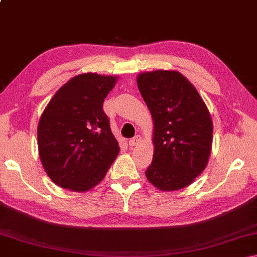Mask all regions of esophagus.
<instances>
[{"label":"esophagus","mask_w":257,"mask_h":257,"mask_svg":"<svg viewBox=\"0 0 257 257\" xmlns=\"http://www.w3.org/2000/svg\"><path fill=\"white\" fill-rule=\"evenodd\" d=\"M141 141H142V137L139 136V135H137V136H135L134 138L130 139V141H129V146H132V147L136 146Z\"/></svg>","instance_id":"esophagus-1"}]
</instances>
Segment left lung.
I'll return each instance as SVG.
<instances>
[{
	"label": "left lung",
	"instance_id": "obj_1",
	"mask_svg": "<svg viewBox=\"0 0 257 257\" xmlns=\"http://www.w3.org/2000/svg\"><path fill=\"white\" fill-rule=\"evenodd\" d=\"M137 85L154 122L147 179L163 191L185 188L204 171L210 158V112L193 84L178 71L143 72Z\"/></svg>",
	"mask_w": 257,
	"mask_h": 257
}]
</instances>
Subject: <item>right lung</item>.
I'll list each match as a JSON object with an SVG mask.
<instances>
[{
    "label": "right lung",
    "mask_w": 257,
    "mask_h": 257,
    "mask_svg": "<svg viewBox=\"0 0 257 257\" xmlns=\"http://www.w3.org/2000/svg\"><path fill=\"white\" fill-rule=\"evenodd\" d=\"M118 77L82 73L55 93L41 115L37 144L52 181L72 191H88L105 177L120 147L103 111Z\"/></svg>",
    "instance_id": "1"
}]
</instances>
